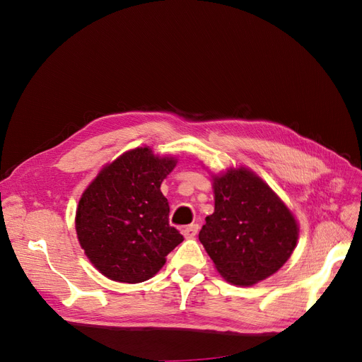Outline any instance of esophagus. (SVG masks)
I'll list each match as a JSON object with an SVG mask.
<instances>
[{"instance_id":"obj_1","label":"esophagus","mask_w":362,"mask_h":362,"mask_svg":"<svg viewBox=\"0 0 362 362\" xmlns=\"http://www.w3.org/2000/svg\"><path fill=\"white\" fill-rule=\"evenodd\" d=\"M198 231H199V225L198 223H192V225H187V226L182 228V234H184L185 238L194 237L196 234H198Z\"/></svg>"}]
</instances>
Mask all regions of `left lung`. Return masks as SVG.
Masks as SVG:
<instances>
[{
    "instance_id": "1",
    "label": "left lung",
    "mask_w": 362,
    "mask_h": 362,
    "mask_svg": "<svg viewBox=\"0 0 362 362\" xmlns=\"http://www.w3.org/2000/svg\"><path fill=\"white\" fill-rule=\"evenodd\" d=\"M298 223L278 196L247 169L214 178V213L199 240L221 275L252 286L279 270L298 242Z\"/></svg>"
}]
</instances>
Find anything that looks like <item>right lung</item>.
Segmentation results:
<instances>
[{
	"label": "right lung",
	"mask_w": 362,
	"mask_h": 362,
	"mask_svg": "<svg viewBox=\"0 0 362 362\" xmlns=\"http://www.w3.org/2000/svg\"><path fill=\"white\" fill-rule=\"evenodd\" d=\"M175 163L156 157L149 148H137L104 168L83 193L76 208V235L104 276L144 282L184 240L169 225V202L160 190Z\"/></svg>",
	"instance_id": "add662e5"
}]
</instances>
